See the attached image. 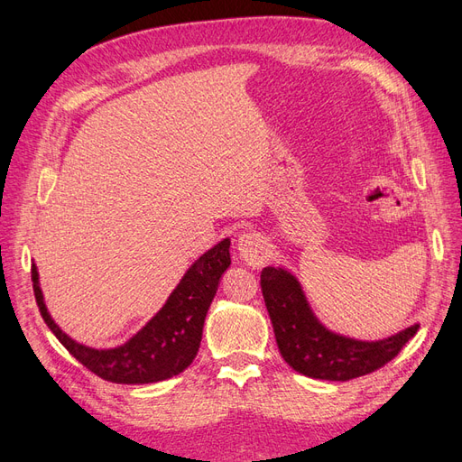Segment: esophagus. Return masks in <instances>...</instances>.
Returning <instances> with one entry per match:
<instances>
[{
    "instance_id": "34e87169",
    "label": "esophagus",
    "mask_w": 462,
    "mask_h": 462,
    "mask_svg": "<svg viewBox=\"0 0 462 462\" xmlns=\"http://www.w3.org/2000/svg\"><path fill=\"white\" fill-rule=\"evenodd\" d=\"M237 253L249 266H261L266 261V247L261 234L245 232L237 237Z\"/></svg>"
}]
</instances>
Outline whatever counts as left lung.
<instances>
[{"instance_id":"8db88e82","label":"left lung","mask_w":462,"mask_h":462,"mask_svg":"<svg viewBox=\"0 0 462 462\" xmlns=\"http://www.w3.org/2000/svg\"><path fill=\"white\" fill-rule=\"evenodd\" d=\"M261 290L282 356L309 378L347 382L370 374L390 363L420 328V324H412L382 339L337 334L320 322L301 282L284 266L263 269Z\"/></svg>"}]
</instances>
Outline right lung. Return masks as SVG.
Returning a JSON list of instances; mask_svg holds the SVG:
<instances>
[{
  "mask_svg": "<svg viewBox=\"0 0 462 462\" xmlns=\"http://www.w3.org/2000/svg\"><path fill=\"white\" fill-rule=\"evenodd\" d=\"M230 263V240L225 237L189 266L165 305L136 334L109 349L79 344L59 328L43 301L36 264L32 286L43 322L88 370L113 383H155L180 374L196 359L207 310Z\"/></svg>",
  "mask_w": 462,
  "mask_h": 462,
  "instance_id": "add662e5",
  "label": "right lung"
}]
</instances>
